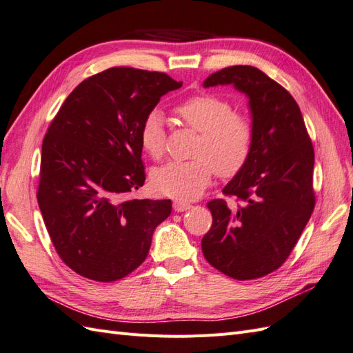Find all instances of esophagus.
Wrapping results in <instances>:
<instances>
[{
	"label": "esophagus",
	"mask_w": 353,
	"mask_h": 353,
	"mask_svg": "<svg viewBox=\"0 0 353 353\" xmlns=\"http://www.w3.org/2000/svg\"><path fill=\"white\" fill-rule=\"evenodd\" d=\"M192 208V203H188V202H185V201H181V199H176L175 202H174V210L175 211H178V212H183V211H187V210H190Z\"/></svg>",
	"instance_id": "obj_1"
}]
</instances>
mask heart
I'll list each match as a JSON object with an SVG mask.
<instances>
[{
	"instance_id": "obj_1",
	"label": "heart",
	"mask_w": 353,
	"mask_h": 353,
	"mask_svg": "<svg viewBox=\"0 0 353 353\" xmlns=\"http://www.w3.org/2000/svg\"><path fill=\"white\" fill-rule=\"evenodd\" d=\"M176 115L192 130L201 133L190 161H169L152 172L151 181L157 192L179 199H194L211 183L214 170L220 176H234L244 168L253 147V127L247 118L235 114L226 99L201 94L183 101ZM139 139L143 151L160 160L166 150L163 117L152 110L141 125Z\"/></svg>"
}]
</instances>
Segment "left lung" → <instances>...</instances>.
<instances>
[{
  "mask_svg": "<svg viewBox=\"0 0 353 353\" xmlns=\"http://www.w3.org/2000/svg\"><path fill=\"white\" fill-rule=\"evenodd\" d=\"M234 85L248 97L253 147L244 168L223 188L238 205L208 202L212 226L205 259L235 280L266 276L283 265L314 210V150L295 99L259 68L232 65L205 88Z\"/></svg>",
  "mask_w": 353,
  "mask_h": 353,
  "instance_id": "obj_1",
  "label": "left lung"
}]
</instances>
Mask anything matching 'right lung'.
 Instances as JSON below:
<instances>
[{
    "mask_svg": "<svg viewBox=\"0 0 353 353\" xmlns=\"http://www.w3.org/2000/svg\"><path fill=\"white\" fill-rule=\"evenodd\" d=\"M166 73L112 67L81 82L41 145L37 201L58 256L79 276L115 281L147 257L169 199L127 197L145 183V117L181 88Z\"/></svg>",
    "mask_w": 353,
    "mask_h": 353,
    "instance_id": "1",
    "label": "right lung"
}]
</instances>
